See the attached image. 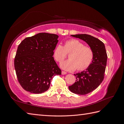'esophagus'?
Wrapping results in <instances>:
<instances>
[{
  "instance_id": "esophagus-1",
  "label": "esophagus",
  "mask_w": 124,
  "mask_h": 124,
  "mask_svg": "<svg viewBox=\"0 0 124 124\" xmlns=\"http://www.w3.org/2000/svg\"><path fill=\"white\" fill-rule=\"evenodd\" d=\"M62 74H63V75L66 74H67V72H65V71H62Z\"/></svg>"
}]
</instances>
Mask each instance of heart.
<instances>
[{"instance_id":"1","label":"heart","mask_w":124,"mask_h":124,"mask_svg":"<svg viewBox=\"0 0 124 124\" xmlns=\"http://www.w3.org/2000/svg\"><path fill=\"white\" fill-rule=\"evenodd\" d=\"M69 54V59L61 63V67L67 71L84 70L91 65L94 56L91 47L84 46L81 41L71 39L66 41L63 46L58 44L53 51V56L56 61L62 62Z\"/></svg>"}]
</instances>
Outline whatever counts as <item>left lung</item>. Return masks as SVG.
<instances>
[{
    "label": "left lung",
    "mask_w": 124,
    "mask_h": 124,
    "mask_svg": "<svg viewBox=\"0 0 124 124\" xmlns=\"http://www.w3.org/2000/svg\"><path fill=\"white\" fill-rule=\"evenodd\" d=\"M71 36L85 41L94 53L91 65L85 71L74 74L76 82L69 86L71 92L84 95L96 89L103 80L108 58L107 52L104 43L94 37L87 34Z\"/></svg>",
    "instance_id": "8db88e82"
}]
</instances>
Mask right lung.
<instances>
[{
  "label": "right lung",
  "mask_w": 124,
  "mask_h": 124,
  "mask_svg": "<svg viewBox=\"0 0 124 124\" xmlns=\"http://www.w3.org/2000/svg\"><path fill=\"white\" fill-rule=\"evenodd\" d=\"M58 38L53 33H39L25 38L18 45L14 68L18 81L25 91L44 93L49 88L53 77L62 74L53 57Z\"/></svg>",
  "instance_id": "obj_1"
}]
</instances>
